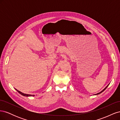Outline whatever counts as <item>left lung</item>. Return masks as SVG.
Returning <instances> with one entry per match:
<instances>
[{
	"mask_svg": "<svg viewBox=\"0 0 120 120\" xmlns=\"http://www.w3.org/2000/svg\"><path fill=\"white\" fill-rule=\"evenodd\" d=\"M108 86H109V85H108V86H107L106 87V88H105V89H104V90H101V92H100L99 93H98L97 94H96V95H98V94H101V93H102L103 92H104V90H106V89H107V87H108Z\"/></svg>",
	"mask_w": 120,
	"mask_h": 120,
	"instance_id": "left-lung-1",
	"label": "left lung"
}]
</instances>
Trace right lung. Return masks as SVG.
Returning <instances> with one entry per match:
<instances>
[{
    "mask_svg": "<svg viewBox=\"0 0 120 120\" xmlns=\"http://www.w3.org/2000/svg\"><path fill=\"white\" fill-rule=\"evenodd\" d=\"M17 91L19 92L20 94H21V95H22V96H25V97H30V96H34V95H28V94H24V93H21V92H20V91H19V90H16V89H15Z\"/></svg>",
    "mask_w": 120,
    "mask_h": 120,
    "instance_id": "1",
    "label": "right lung"
}]
</instances>
